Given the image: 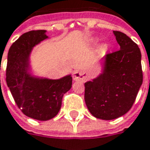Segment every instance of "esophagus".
Listing matches in <instances>:
<instances>
[{
    "mask_svg": "<svg viewBox=\"0 0 150 150\" xmlns=\"http://www.w3.org/2000/svg\"><path fill=\"white\" fill-rule=\"evenodd\" d=\"M86 78H87V74L82 70L77 69V70H75L73 73V79L75 81H83L86 80Z\"/></svg>",
    "mask_w": 150,
    "mask_h": 150,
    "instance_id": "1",
    "label": "esophagus"
}]
</instances>
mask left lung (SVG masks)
Returning <instances> with one entry per match:
<instances>
[{"instance_id":"1","label":"left lung","mask_w":150,"mask_h":150,"mask_svg":"<svg viewBox=\"0 0 150 150\" xmlns=\"http://www.w3.org/2000/svg\"><path fill=\"white\" fill-rule=\"evenodd\" d=\"M118 50L104 57L102 72L85 83V102L97 118L112 120L125 115L143 83L141 51L126 34L113 31Z\"/></svg>"}]
</instances>
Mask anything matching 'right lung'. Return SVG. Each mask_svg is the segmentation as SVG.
<instances>
[{
    "label": "right lung",
    "mask_w": 150,
    "mask_h": 150,
    "mask_svg": "<svg viewBox=\"0 0 150 150\" xmlns=\"http://www.w3.org/2000/svg\"><path fill=\"white\" fill-rule=\"evenodd\" d=\"M48 38L45 30L25 33L12 45L7 54V87L22 112L40 121L57 115L63 94L72 87L71 75L52 80L31 73L32 50Z\"/></svg>",
    "instance_id": "1"
}]
</instances>
